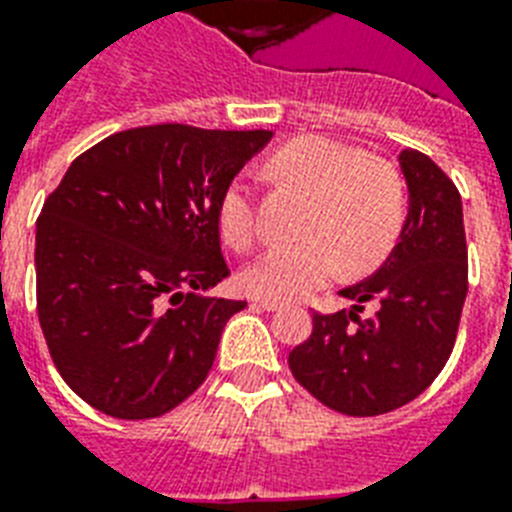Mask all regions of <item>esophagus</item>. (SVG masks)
I'll use <instances>...</instances> for the list:
<instances>
[{"mask_svg": "<svg viewBox=\"0 0 512 512\" xmlns=\"http://www.w3.org/2000/svg\"><path fill=\"white\" fill-rule=\"evenodd\" d=\"M252 305L260 307V310H268V313H273V310H284V302H276V299L255 297V299H252Z\"/></svg>", "mask_w": 512, "mask_h": 512, "instance_id": "1", "label": "esophagus"}]
</instances>
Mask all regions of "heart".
I'll list each match as a JSON object with an SVG mask.
<instances>
[{
  "label": "heart",
  "mask_w": 512,
  "mask_h": 512,
  "mask_svg": "<svg viewBox=\"0 0 512 512\" xmlns=\"http://www.w3.org/2000/svg\"><path fill=\"white\" fill-rule=\"evenodd\" d=\"M278 184L305 194L299 218L302 242L273 247L242 273L252 297L292 302L328 284L342 270L363 276L392 255L405 228V181L384 160L328 139L299 136L270 157ZM220 234L234 249L255 244L257 220L244 178L220 197Z\"/></svg>",
  "instance_id": "b5f03b06"
}]
</instances>
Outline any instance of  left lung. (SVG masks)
<instances>
[{
  "label": "left lung",
  "mask_w": 512,
  "mask_h": 512,
  "mask_svg": "<svg viewBox=\"0 0 512 512\" xmlns=\"http://www.w3.org/2000/svg\"><path fill=\"white\" fill-rule=\"evenodd\" d=\"M405 228L392 255L360 284L350 310L313 315V334L289 352L294 378L344 415H381L415 400L447 363L468 294L463 202L431 157L402 149ZM365 301L377 307L359 318Z\"/></svg>",
  "instance_id": "8db88e82"
}]
</instances>
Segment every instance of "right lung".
Segmentation results:
<instances>
[{"label": "right lung", "instance_id": "right-lung-1", "mask_svg": "<svg viewBox=\"0 0 512 512\" xmlns=\"http://www.w3.org/2000/svg\"><path fill=\"white\" fill-rule=\"evenodd\" d=\"M273 131L162 123L73 160L36 223V302L68 386L112 418H157L197 392L228 318L218 210Z\"/></svg>", "mask_w": 512, "mask_h": 512}]
</instances>
